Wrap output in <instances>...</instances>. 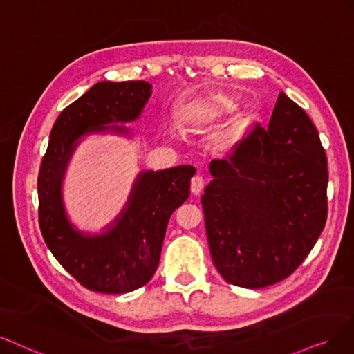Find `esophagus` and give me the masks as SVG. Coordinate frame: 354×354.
<instances>
[{
    "label": "esophagus",
    "instance_id": "34e87169",
    "mask_svg": "<svg viewBox=\"0 0 354 354\" xmlns=\"http://www.w3.org/2000/svg\"><path fill=\"white\" fill-rule=\"evenodd\" d=\"M203 187H205V180H203V177L194 176V177L192 178V181H190V190H192V193L196 194V196L201 194L202 190H203Z\"/></svg>",
    "mask_w": 354,
    "mask_h": 354
}]
</instances>
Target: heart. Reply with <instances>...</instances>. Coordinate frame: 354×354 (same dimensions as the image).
I'll use <instances>...</instances> for the list:
<instances>
[{
	"label": "heart",
	"instance_id": "heart-1",
	"mask_svg": "<svg viewBox=\"0 0 354 354\" xmlns=\"http://www.w3.org/2000/svg\"><path fill=\"white\" fill-rule=\"evenodd\" d=\"M235 106L236 102L231 95L212 94L192 102L186 109V115L192 124H203L222 113L231 111Z\"/></svg>",
	"mask_w": 354,
	"mask_h": 354
}]
</instances>
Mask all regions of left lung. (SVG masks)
Here are the masks:
<instances>
[{"label":"left lung","instance_id":"8db88e82","mask_svg":"<svg viewBox=\"0 0 354 354\" xmlns=\"http://www.w3.org/2000/svg\"><path fill=\"white\" fill-rule=\"evenodd\" d=\"M209 173L202 206L221 276L248 289L289 277L328 214L327 155L313 120L280 93L268 128L254 123Z\"/></svg>","mask_w":354,"mask_h":354}]
</instances>
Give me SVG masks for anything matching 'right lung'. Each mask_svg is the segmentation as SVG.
<instances>
[{"label":"right lung","mask_w":354,"mask_h":354,"mask_svg":"<svg viewBox=\"0 0 354 354\" xmlns=\"http://www.w3.org/2000/svg\"><path fill=\"white\" fill-rule=\"evenodd\" d=\"M152 93L147 81L97 82L65 107L50 131L41 158L37 194L39 226L53 257L78 283L93 292L128 293L142 288L157 272L169 216L187 201L196 168L173 167L142 173L128 206L109 232L84 236L66 219L61 183L78 139L91 132H128Z\"/></svg>","instance_id":"right-lung-1"}]
</instances>
